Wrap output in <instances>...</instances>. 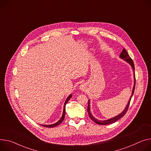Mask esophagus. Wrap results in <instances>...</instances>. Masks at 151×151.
Instances as JSON below:
<instances>
[{"label": "esophagus", "instance_id": "1", "mask_svg": "<svg viewBox=\"0 0 151 151\" xmlns=\"http://www.w3.org/2000/svg\"><path fill=\"white\" fill-rule=\"evenodd\" d=\"M80 89L82 90H85V86L84 84H81L80 86Z\"/></svg>", "mask_w": 151, "mask_h": 151}]
</instances>
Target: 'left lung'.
I'll use <instances>...</instances> for the list:
<instances>
[{
  "label": "left lung",
  "instance_id": "1",
  "mask_svg": "<svg viewBox=\"0 0 151 151\" xmlns=\"http://www.w3.org/2000/svg\"><path fill=\"white\" fill-rule=\"evenodd\" d=\"M121 59H123V60H125L126 62H127L129 64V65L131 66L132 67V69L134 72V86H133V88H132V94L131 97L129 99V101L126 106V107L125 108V109H123V111L119 114H118L117 116L111 118V119H109L107 120H100L97 119L96 118H95L91 114V111H90V99L88 100V108H87V111H88V113L89 114L90 117L91 118V119L94 121L96 123H97L98 125H109V124H111V123H113L117 121L118 120H119L120 118L123 117L124 116V115L126 114V113L127 112V110L128 109V107L129 106V103L131 99V98L132 96V95L134 94V89H135V68H134V62L132 61V60L131 58V57H129V54L128 53V52H127V50L123 48L122 50V52L120 53V57H119Z\"/></svg>",
  "mask_w": 151,
  "mask_h": 151
}]
</instances>
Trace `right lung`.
<instances>
[{"label": "right lung", "mask_w": 151, "mask_h": 151, "mask_svg": "<svg viewBox=\"0 0 151 151\" xmlns=\"http://www.w3.org/2000/svg\"><path fill=\"white\" fill-rule=\"evenodd\" d=\"M72 94H70L69 96H68V98H67V99L65 100V103H64V108H63V115H62V117H61V119L56 123H53V124H50V125H42L43 127H46V128H53V127H55L57 126H58L59 124H60V123L63 121V120L64 119V117H65V105L67 103V102L70 100V99L72 98Z\"/></svg>", "instance_id": "obj_1"}]
</instances>
